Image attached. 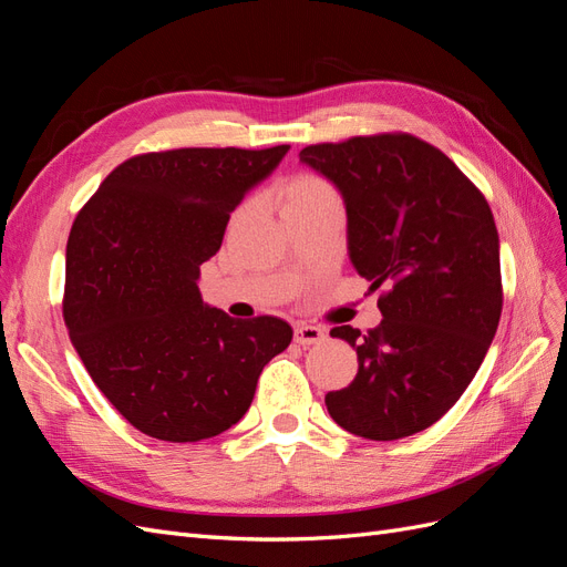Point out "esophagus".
I'll return each instance as SVG.
<instances>
[{
  "instance_id": "obj_1",
  "label": "esophagus",
  "mask_w": 567,
  "mask_h": 567,
  "mask_svg": "<svg viewBox=\"0 0 567 567\" xmlns=\"http://www.w3.org/2000/svg\"><path fill=\"white\" fill-rule=\"evenodd\" d=\"M326 338L323 329L319 326H310V323H298L293 329V340L298 346H315V342H321Z\"/></svg>"
}]
</instances>
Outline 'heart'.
<instances>
[{"label":"heart","instance_id":"heart-1","mask_svg":"<svg viewBox=\"0 0 567 567\" xmlns=\"http://www.w3.org/2000/svg\"><path fill=\"white\" fill-rule=\"evenodd\" d=\"M279 203L281 210H307L338 205L340 196L331 182H326L315 173H300L279 188Z\"/></svg>","mask_w":567,"mask_h":567}]
</instances>
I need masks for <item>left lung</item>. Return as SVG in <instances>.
Wrapping results in <instances>:
<instances>
[{"instance_id": "left-lung-1", "label": "left lung", "mask_w": 567, "mask_h": 567, "mask_svg": "<svg viewBox=\"0 0 567 567\" xmlns=\"http://www.w3.org/2000/svg\"><path fill=\"white\" fill-rule=\"evenodd\" d=\"M300 161L346 200L348 252L379 298L383 321L362 333L336 326L357 350L354 381L326 394L331 419L367 440L425 431L456 404L502 317L499 234L485 196L411 134L315 144Z\"/></svg>"}]
</instances>
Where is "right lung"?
<instances>
[{
  "instance_id": "right-lung-1",
  "label": "right lung",
  "mask_w": 567,
  "mask_h": 567,
  "mask_svg": "<svg viewBox=\"0 0 567 567\" xmlns=\"http://www.w3.org/2000/svg\"><path fill=\"white\" fill-rule=\"evenodd\" d=\"M288 148L144 153L78 213L63 319L96 388L144 435L198 442L229 431L265 364L290 346L284 319H231L196 284L236 205Z\"/></svg>"
}]
</instances>
